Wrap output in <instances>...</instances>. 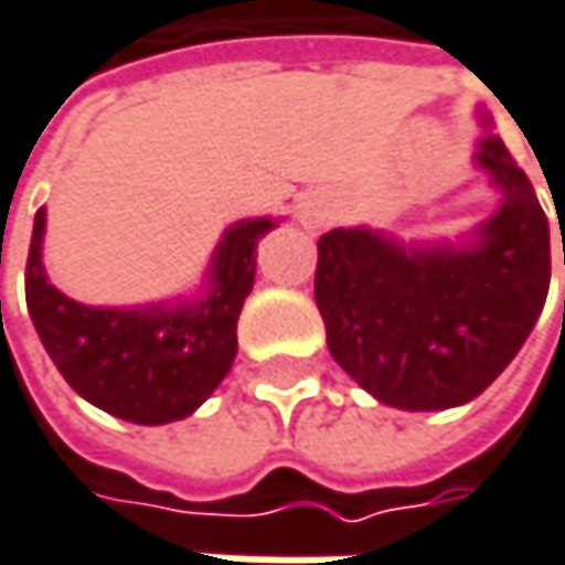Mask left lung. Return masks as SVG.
Segmentation results:
<instances>
[{"instance_id": "left-lung-1", "label": "left lung", "mask_w": 565, "mask_h": 565, "mask_svg": "<svg viewBox=\"0 0 565 565\" xmlns=\"http://www.w3.org/2000/svg\"><path fill=\"white\" fill-rule=\"evenodd\" d=\"M476 164L504 200L466 245H401L365 226L317 242L313 294L327 345L387 407L446 411L479 397L546 303L550 223L531 180L491 131Z\"/></svg>"}]
</instances>
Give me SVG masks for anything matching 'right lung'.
Wrapping results in <instances>:
<instances>
[{"instance_id":"add662e5","label":"right lung","mask_w":565,"mask_h":565,"mask_svg":"<svg viewBox=\"0 0 565 565\" xmlns=\"http://www.w3.org/2000/svg\"><path fill=\"white\" fill-rule=\"evenodd\" d=\"M271 230L268 216L230 226L200 300L86 307L47 281L44 210H38L25 268L31 323L67 385L99 411L148 427L183 420L230 375L235 323L255 284V248Z\"/></svg>"}]
</instances>
